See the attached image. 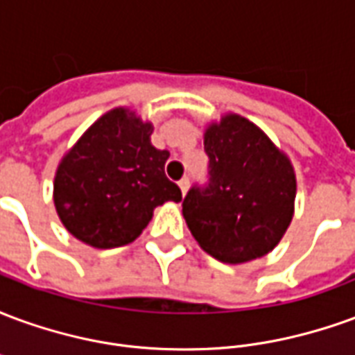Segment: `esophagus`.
Segmentation results:
<instances>
[{
    "instance_id": "34e87169",
    "label": "esophagus",
    "mask_w": 355,
    "mask_h": 355,
    "mask_svg": "<svg viewBox=\"0 0 355 355\" xmlns=\"http://www.w3.org/2000/svg\"><path fill=\"white\" fill-rule=\"evenodd\" d=\"M178 186H180V192H182V196H184V193L188 192V186H190V180H188V177L180 178V180H178Z\"/></svg>"
}]
</instances>
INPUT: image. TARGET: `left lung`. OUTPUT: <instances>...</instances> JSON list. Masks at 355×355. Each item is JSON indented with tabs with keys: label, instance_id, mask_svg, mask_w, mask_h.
Masks as SVG:
<instances>
[{
	"label": "left lung",
	"instance_id": "left-lung-1",
	"mask_svg": "<svg viewBox=\"0 0 355 355\" xmlns=\"http://www.w3.org/2000/svg\"><path fill=\"white\" fill-rule=\"evenodd\" d=\"M209 182L192 186L182 215L200 247L238 264L270 253L295 211L297 178L289 157L238 114L211 123L203 137Z\"/></svg>",
	"mask_w": 355,
	"mask_h": 355
}]
</instances>
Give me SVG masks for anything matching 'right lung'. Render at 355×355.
Wrapping results in <instances>:
<instances>
[{"label": "right lung", "mask_w": 355, "mask_h": 355, "mask_svg": "<svg viewBox=\"0 0 355 355\" xmlns=\"http://www.w3.org/2000/svg\"><path fill=\"white\" fill-rule=\"evenodd\" d=\"M152 123L114 108L96 119L62 157L55 175V207L66 230L96 249L131 243L165 201L182 193L165 177L167 150L150 142Z\"/></svg>", "instance_id": "add662e5"}]
</instances>
